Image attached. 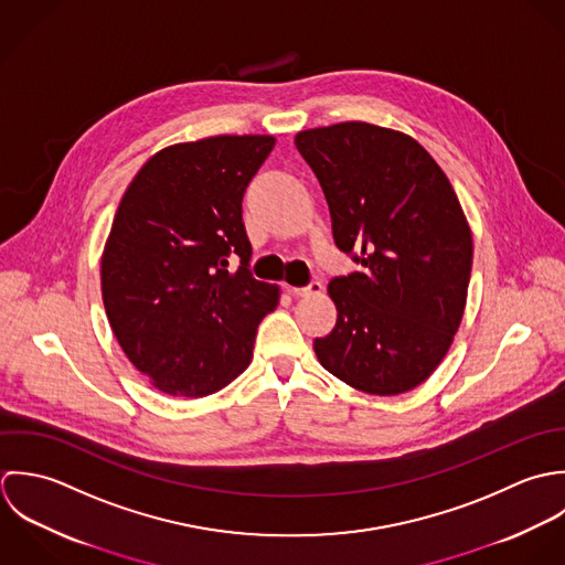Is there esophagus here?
Returning a JSON list of instances; mask_svg holds the SVG:
<instances>
[{"mask_svg":"<svg viewBox=\"0 0 565 565\" xmlns=\"http://www.w3.org/2000/svg\"><path fill=\"white\" fill-rule=\"evenodd\" d=\"M288 292L292 297H312V295H321L323 292V284L321 281H310L303 288H288Z\"/></svg>","mask_w":565,"mask_h":565,"instance_id":"obj_1","label":"esophagus"}]
</instances>
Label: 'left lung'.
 Returning <instances> with one entry per match:
<instances>
[{
  "mask_svg": "<svg viewBox=\"0 0 565 565\" xmlns=\"http://www.w3.org/2000/svg\"><path fill=\"white\" fill-rule=\"evenodd\" d=\"M295 146L330 205L334 242L362 270L328 286L339 319L315 339L319 362L371 395L433 375L460 326L471 231L446 172L393 128L342 121L301 130Z\"/></svg>",
  "mask_w": 565,
  "mask_h": 565,
  "instance_id": "1",
  "label": "left lung"
}]
</instances>
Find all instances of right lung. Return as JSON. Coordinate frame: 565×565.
Masks as SVG:
<instances>
[{
  "label": "right lung",
  "instance_id": "1",
  "mask_svg": "<svg viewBox=\"0 0 565 565\" xmlns=\"http://www.w3.org/2000/svg\"><path fill=\"white\" fill-rule=\"evenodd\" d=\"M273 135H218L150 157L126 188L103 253V301L115 339L150 384L205 397L253 358L279 288L250 277L246 185ZM231 254L241 257L235 274Z\"/></svg>",
  "mask_w": 565,
  "mask_h": 565
}]
</instances>
